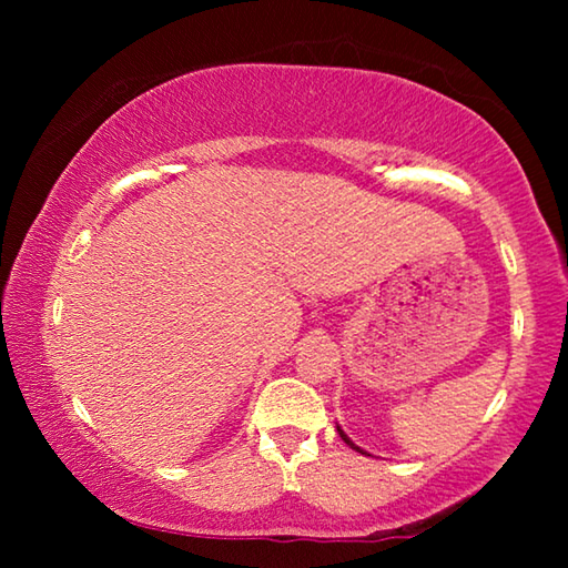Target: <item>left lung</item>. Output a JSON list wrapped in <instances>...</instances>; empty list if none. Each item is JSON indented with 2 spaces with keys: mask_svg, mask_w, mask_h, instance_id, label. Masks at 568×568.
I'll use <instances>...</instances> for the list:
<instances>
[{
  "mask_svg": "<svg viewBox=\"0 0 568 568\" xmlns=\"http://www.w3.org/2000/svg\"><path fill=\"white\" fill-rule=\"evenodd\" d=\"M338 434H341V438L345 440V444H348V446H351V448H355V450H361V454H363V448H358V446H355V444H353V440H351L348 436H345V434H343V428H341V426H338Z\"/></svg>",
  "mask_w": 568,
  "mask_h": 568,
  "instance_id": "left-lung-1",
  "label": "left lung"
}]
</instances>
